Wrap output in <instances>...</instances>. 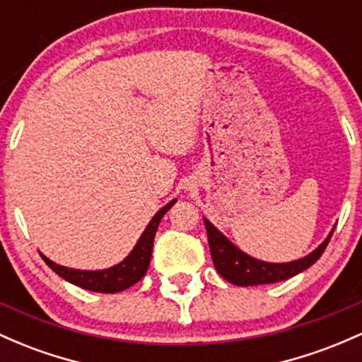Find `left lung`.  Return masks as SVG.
Wrapping results in <instances>:
<instances>
[{
	"label": "left lung",
	"mask_w": 362,
	"mask_h": 362,
	"mask_svg": "<svg viewBox=\"0 0 362 362\" xmlns=\"http://www.w3.org/2000/svg\"><path fill=\"white\" fill-rule=\"evenodd\" d=\"M206 232H208V244L211 251L213 264L216 272L225 278L226 281L239 287H249V285H264L275 284V281L287 280L296 276L297 273L304 272L309 266H313L321 257V254L327 249L329 239L333 235V228L329 235L325 239L320 247L315 249L311 254L303 259L292 261V263H264V261L254 259L242 252L239 247L232 244L216 226L209 223L204 218Z\"/></svg>",
	"instance_id": "1"
}]
</instances>
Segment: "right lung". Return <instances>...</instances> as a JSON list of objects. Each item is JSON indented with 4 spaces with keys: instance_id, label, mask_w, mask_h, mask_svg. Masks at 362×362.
Masks as SVG:
<instances>
[{
    "instance_id": "1",
    "label": "right lung",
    "mask_w": 362,
    "mask_h": 362,
    "mask_svg": "<svg viewBox=\"0 0 362 362\" xmlns=\"http://www.w3.org/2000/svg\"><path fill=\"white\" fill-rule=\"evenodd\" d=\"M175 202H177V199L170 201L168 204L163 206L160 211L154 214L153 220L149 221L148 226H146L141 239L137 240L136 247L132 249V252H130L120 264L111 266L108 269H99V272H82V269H71L53 263V261L47 259L42 254L41 257L57 275L65 278L66 281L77 285V287L86 288V291L101 293H117L125 291V288L136 285L137 281L146 275V272H148L158 225H160L161 218L165 216V213L172 208Z\"/></svg>"
}]
</instances>
